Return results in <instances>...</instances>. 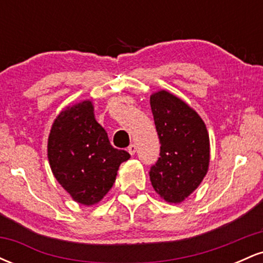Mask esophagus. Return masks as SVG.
<instances>
[{
    "label": "esophagus",
    "instance_id": "1",
    "mask_svg": "<svg viewBox=\"0 0 263 263\" xmlns=\"http://www.w3.org/2000/svg\"><path fill=\"white\" fill-rule=\"evenodd\" d=\"M127 149H128L129 155H135V153H136V149H137V147H136V144L132 143V144H129Z\"/></svg>",
    "mask_w": 263,
    "mask_h": 263
}]
</instances>
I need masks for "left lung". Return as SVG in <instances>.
I'll use <instances>...</instances> for the list:
<instances>
[{"label": "left lung", "instance_id": "8db88e82", "mask_svg": "<svg viewBox=\"0 0 263 263\" xmlns=\"http://www.w3.org/2000/svg\"><path fill=\"white\" fill-rule=\"evenodd\" d=\"M151 108L161 152L149 170L157 194L168 203H180L201 183L209 167L210 143L200 116L168 91L151 96Z\"/></svg>", "mask_w": 263, "mask_h": 263}]
</instances>
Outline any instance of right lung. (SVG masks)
Here are the masks:
<instances>
[{
  "label": "right lung",
  "mask_w": 263,
  "mask_h": 263,
  "mask_svg": "<svg viewBox=\"0 0 263 263\" xmlns=\"http://www.w3.org/2000/svg\"><path fill=\"white\" fill-rule=\"evenodd\" d=\"M128 158V152L111 146L89 100L66 107L50 129V168L60 185L80 204L100 201L112 188L120 164Z\"/></svg>",
  "instance_id": "1"
}]
</instances>
